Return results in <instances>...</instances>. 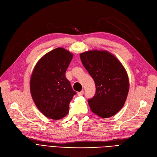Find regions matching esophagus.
I'll list each match as a JSON object with an SVG mask.
<instances>
[{"mask_svg":"<svg viewBox=\"0 0 157 157\" xmlns=\"http://www.w3.org/2000/svg\"><path fill=\"white\" fill-rule=\"evenodd\" d=\"M84 94V91L83 90H82V91H80V92H78V96H82V95H83Z\"/></svg>","mask_w":157,"mask_h":157,"instance_id":"esophagus-1","label":"esophagus"}]
</instances>
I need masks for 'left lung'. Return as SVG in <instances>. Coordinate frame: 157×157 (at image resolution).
<instances>
[{"mask_svg": "<svg viewBox=\"0 0 157 157\" xmlns=\"http://www.w3.org/2000/svg\"><path fill=\"white\" fill-rule=\"evenodd\" d=\"M79 56L96 86L94 96L88 100L90 109L102 118L113 116L123 107L128 93L129 79L124 67L105 50H90Z\"/></svg>", "mask_w": 157, "mask_h": 157, "instance_id": "obj_1", "label": "left lung"}]
</instances>
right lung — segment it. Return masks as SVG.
<instances>
[{
  "label": "right lung",
  "instance_id": "1",
  "mask_svg": "<svg viewBox=\"0 0 157 157\" xmlns=\"http://www.w3.org/2000/svg\"><path fill=\"white\" fill-rule=\"evenodd\" d=\"M73 54L57 48L45 54L35 65L30 90L37 108L48 118L59 120L69 112L75 92L65 76Z\"/></svg>",
  "mask_w": 157,
  "mask_h": 157
}]
</instances>
